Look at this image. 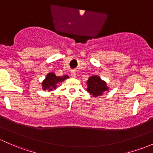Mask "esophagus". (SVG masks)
<instances>
[{
  "label": "esophagus",
  "mask_w": 153,
  "mask_h": 153,
  "mask_svg": "<svg viewBox=\"0 0 153 153\" xmlns=\"http://www.w3.org/2000/svg\"><path fill=\"white\" fill-rule=\"evenodd\" d=\"M71 77H73V78H76V71H71Z\"/></svg>",
  "instance_id": "obj_1"
}]
</instances>
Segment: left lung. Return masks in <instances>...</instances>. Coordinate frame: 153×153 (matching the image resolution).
Segmentation results:
<instances>
[{
    "mask_svg": "<svg viewBox=\"0 0 153 153\" xmlns=\"http://www.w3.org/2000/svg\"><path fill=\"white\" fill-rule=\"evenodd\" d=\"M87 91L90 93L93 97L103 96L104 92H108L109 90L107 83L97 75L89 77L87 82Z\"/></svg>",
    "mask_w": 153,
    "mask_h": 153,
    "instance_id": "obj_1",
    "label": "left lung"
}]
</instances>
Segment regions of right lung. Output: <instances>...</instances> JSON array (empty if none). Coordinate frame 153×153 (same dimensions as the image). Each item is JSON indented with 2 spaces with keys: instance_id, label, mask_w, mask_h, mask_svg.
<instances>
[{
  "instance_id": "right-lung-1",
  "label": "right lung",
  "mask_w": 153,
  "mask_h": 153,
  "mask_svg": "<svg viewBox=\"0 0 153 153\" xmlns=\"http://www.w3.org/2000/svg\"><path fill=\"white\" fill-rule=\"evenodd\" d=\"M68 78H69V76H67V75L57 76L53 72H50V73L47 74L45 79L42 82V89L43 90H48V92L52 91V90L56 89L57 84L65 81Z\"/></svg>"
}]
</instances>
